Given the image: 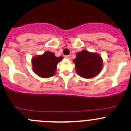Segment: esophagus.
<instances>
[{"instance_id": "esophagus-1", "label": "esophagus", "mask_w": 131, "mask_h": 131, "mask_svg": "<svg viewBox=\"0 0 131 131\" xmlns=\"http://www.w3.org/2000/svg\"><path fill=\"white\" fill-rule=\"evenodd\" d=\"M65 57V58H67V59H70V56H69V55H67V56H64Z\"/></svg>"}]
</instances>
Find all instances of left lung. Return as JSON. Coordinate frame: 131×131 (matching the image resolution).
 Segmentation results:
<instances>
[{"instance_id": "1", "label": "left lung", "mask_w": 131, "mask_h": 131, "mask_svg": "<svg viewBox=\"0 0 131 131\" xmlns=\"http://www.w3.org/2000/svg\"><path fill=\"white\" fill-rule=\"evenodd\" d=\"M77 73L85 79H91L98 75L102 69V58L97 53L83 50L77 54L73 60Z\"/></svg>"}]
</instances>
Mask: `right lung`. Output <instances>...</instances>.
Returning a JSON list of instances; mask_svg holds the SVG:
<instances>
[{
	"label": "right lung",
	"mask_w": 131,
	"mask_h": 131,
	"mask_svg": "<svg viewBox=\"0 0 131 131\" xmlns=\"http://www.w3.org/2000/svg\"><path fill=\"white\" fill-rule=\"evenodd\" d=\"M62 59V56L56 57L53 52L47 51L32 58L33 70L40 77H51L55 74L58 62Z\"/></svg>",
	"instance_id": "add662e5"
}]
</instances>
